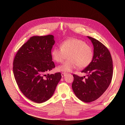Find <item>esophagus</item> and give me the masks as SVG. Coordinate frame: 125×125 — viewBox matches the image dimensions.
<instances>
[{"mask_svg": "<svg viewBox=\"0 0 125 125\" xmlns=\"http://www.w3.org/2000/svg\"><path fill=\"white\" fill-rule=\"evenodd\" d=\"M66 73H61V75H62V77H64V76H65V75H66Z\"/></svg>", "mask_w": 125, "mask_h": 125, "instance_id": "esophagus-1", "label": "esophagus"}]
</instances>
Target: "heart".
<instances>
[{"label":"heart","instance_id":"b5f03b06","mask_svg":"<svg viewBox=\"0 0 125 125\" xmlns=\"http://www.w3.org/2000/svg\"><path fill=\"white\" fill-rule=\"evenodd\" d=\"M60 48H54L52 50V60L57 63H62L67 56L68 60L58 67L59 71L71 72L78 66L83 68L92 61V48L81 39L75 38L67 39L60 44Z\"/></svg>","mask_w":125,"mask_h":125}]
</instances>
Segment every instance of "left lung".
I'll list each match as a JSON object with an SVG mask.
<instances>
[{
	"label": "left lung",
	"mask_w": 125,
	"mask_h": 125,
	"mask_svg": "<svg viewBox=\"0 0 125 125\" xmlns=\"http://www.w3.org/2000/svg\"><path fill=\"white\" fill-rule=\"evenodd\" d=\"M94 47L92 61L82 73L88 77L73 74L72 88L76 97L83 102L89 103L99 98L111 83L113 74V60L108 49L97 39L88 36Z\"/></svg>",
	"instance_id": "1"
}]
</instances>
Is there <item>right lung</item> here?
Masks as SVG:
<instances>
[{"instance_id":"obj_1","label":"right lung","mask_w":125,"mask_h":125,"mask_svg":"<svg viewBox=\"0 0 125 125\" xmlns=\"http://www.w3.org/2000/svg\"><path fill=\"white\" fill-rule=\"evenodd\" d=\"M55 42L52 35L32 36L20 48L13 62V73L20 90L36 103L48 100L62 77L60 73L47 74L55 67L51 56Z\"/></svg>"}]
</instances>
